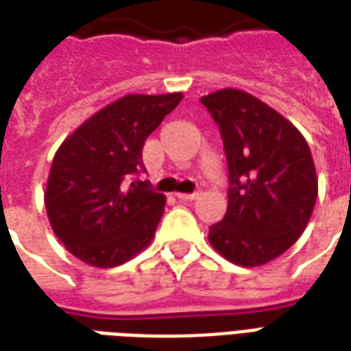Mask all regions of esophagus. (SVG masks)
I'll return each instance as SVG.
<instances>
[{"label": "esophagus", "instance_id": "obj_1", "mask_svg": "<svg viewBox=\"0 0 351 351\" xmlns=\"http://www.w3.org/2000/svg\"><path fill=\"white\" fill-rule=\"evenodd\" d=\"M175 197L178 201H193L197 199V193H176Z\"/></svg>", "mask_w": 351, "mask_h": 351}]
</instances>
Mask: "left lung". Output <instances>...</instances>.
<instances>
[{"mask_svg": "<svg viewBox=\"0 0 351 351\" xmlns=\"http://www.w3.org/2000/svg\"><path fill=\"white\" fill-rule=\"evenodd\" d=\"M219 126L228 167V206L210 227L212 247L238 266H262L292 247L307 227L318 178L305 137L249 93L201 98Z\"/></svg>", "mask_w": 351, "mask_h": 351, "instance_id": "8db88e82", "label": "left lung"}]
</instances>
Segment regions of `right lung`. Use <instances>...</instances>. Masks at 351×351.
<instances>
[{"instance_id": "add662e5", "label": "right lung", "mask_w": 351, "mask_h": 351, "mask_svg": "<svg viewBox=\"0 0 351 351\" xmlns=\"http://www.w3.org/2000/svg\"><path fill=\"white\" fill-rule=\"evenodd\" d=\"M180 100L182 93L126 95L59 147L44 204L53 232L76 258L115 268L150 243L165 197L137 180L143 145Z\"/></svg>"}]
</instances>
